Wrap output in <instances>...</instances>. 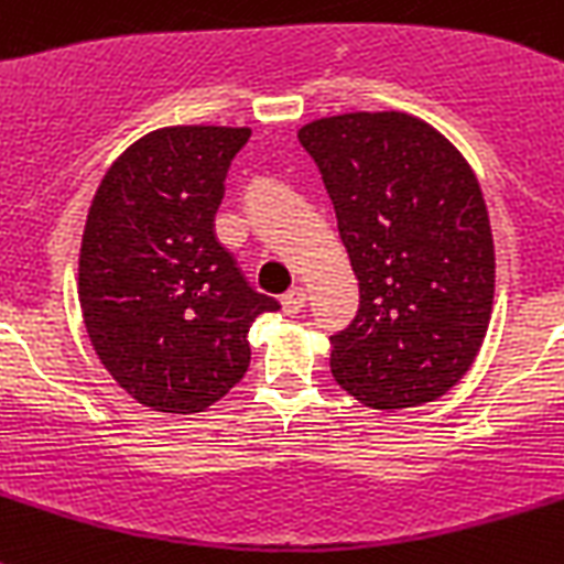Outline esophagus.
I'll return each instance as SVG.
<instances>
[{"label":"esophagus","mask_w":564,"mask_h":564,"mask_svg":"<svg viewBox=\"0 0 564 564\" xmlns=\"http://www.w3.org/2000/svg\"><path fill=\"white\" fill-rule=\"evenodd\" d=\"M281 304H283V312H286V315H297V312H304L306 290L304 286H295V290H290L286 295L281 297Z\"/></svg>","instance_id":"esophagus-1"}]
</instances>
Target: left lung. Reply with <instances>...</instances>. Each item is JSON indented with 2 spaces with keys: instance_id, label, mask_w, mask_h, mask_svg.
I'll use <instances>...</instances> for the list:
<instances>
[{
  "instance_id": "8db88e82",
  "label": "left lung",
  "mask_w": 564,
  "mask_h": 564,
  "mask_svg": "<svg viewBox=\"0 0 564 564\" xmlns=\"http://www.w3.org/2000/svg\"><path fill=\"white\" fill-rule=\"evenodd\" d=\"M335 206L358 315L333 335V376L372 410L435 401L476 361L494 310V235L479 180L433 126L401 111L297 131Z\"/></svg>"
}]
</instances>
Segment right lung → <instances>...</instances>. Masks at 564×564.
<instances>
[{
	"mask_svg": "<svg viewBox=\"0 0 564 564\" xmlns=\"http://www.w3.org/2000/svg\"><path fill=\"white\" fill-rule=\"evenodd\" d=\"M252 131L172 126L137 140L94 194L79 306L99 361L160 413H203L249 370V326L281 310L215 235L226 174Z\"/></svg>",
	"mask_w": 564,
	"mask_h": 564,
	"instance_id": "add662e5",
	"label": "right lung"
}]
</instances>
